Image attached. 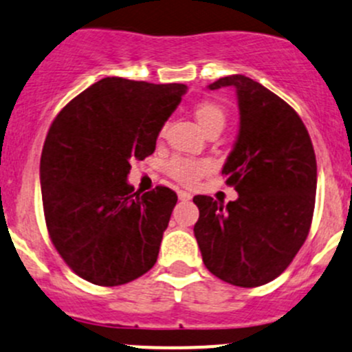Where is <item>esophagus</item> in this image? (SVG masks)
Masks as SVG:
<instances>
[{
	"instance_id": "1",
	"label": "esophagus",
	"mask_w": 352,
	"mask_h": 352,
	"mask_svg": "<svg viewBox=\"0 0 352 352\" xmlns=\"http://www.w3.org/2000/svg\"><path fill=\"white\" fill-rule=\"evenodd\" d=\"M177 198H179L181 201H188L191 200V193H188V191H177Z\"/></svg>"
}]
</instances>
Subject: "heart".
Returning a JSON list of instances; mask_svg holds the SVG:
<instances>
[{
  "mask_svg": "<svg viewBox=\"0 0 352 352\" xmlns=\"http://www.w3.org/2000/svg\"><path fill=\"white\" fill-rule=\"evenodd\" d=\"M193 115L197 118L198 125L206 133L213 132V130H222L227 122L226 110L212 100L198 101L193 107ZM166 171L177 183L184 184V186H193V184L198 183V179L201 176L208 175L212 171V162L208 159H193L184 157V155H175L166 164Z\"/></svg>",
  "mask_w": 352,
  "mask_h": 352,
  "instance_id": "b5f03b06",
  "label": "heart"
}]
</instances>
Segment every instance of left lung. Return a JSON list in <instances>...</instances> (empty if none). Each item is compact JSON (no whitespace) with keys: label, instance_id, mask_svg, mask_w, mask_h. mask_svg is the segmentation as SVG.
Wrapping results in <instances>:
<instances>
[{"label":"left lung","instance_id":"1","mask_svg":"<svg viewBox=\"0 0 352 352\" xmlns=\"http://www.w3.org/2000/svg\"><path fill=\"white\" fill-rule=\"evenodd\" d=\"M237 91L241 126L223 164L235 201L193 198L200 210L195 237L206 270L227 283L254 288L280 276L309 235L317 161L302 118L280 96L242 74L208 89Z\"/></svg>","mask_w":352,"mask_h":352}]
</instances>
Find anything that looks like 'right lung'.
Here are the masks:
<instances>
[{"instance_id":"1","label":"right lung","mask_w":352,"mask_h":352,"mask_svg":"<svg viewBox=\"0 0 352 352\" xmlns=\"http://www.w3.org/2000/svg\"><path fill=\"white\" fill-rule=\"evenodd\" d=\"M186 93L184 85L104 78L71 100L50 125L41 157L50 241L82 280L118 286L157 261L177 197L166 186L133 193V161L155 140Z\"/></svg>"}]
</instances>
